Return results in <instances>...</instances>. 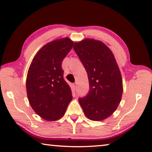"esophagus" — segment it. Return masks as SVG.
Here are the masks:
<instances>
[{
  "mask_svg": "<svg viewBox=\"0 0 152 152\" xmlns=\"http://www.w3.org/2000/svg\"><path fill=\"white\" fill-rule=\"evenodd\" d=\"M73 89H76V88H77V86H76V84H73Z\"/></svg>",
  "mask_w": 152,
  "mask_h": 152,
  "instance_id": "obj_1",
  "label": "esophagus"
}]
</instances>
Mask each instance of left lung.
<instances>
[{"label":"left lung","mask_w":152,"mask_h":152,"mask_svg":"<svg viewBox=\"0 0 152 152\" xmlns=\"http://www.w3.org/2000/svg\"><path fill=\"white\" fill-rule=\"evenodd\" d=\"M73 48L89 79V91L79 98V104L89 119L104 120L116 110L123 94V80L115 58L108 46L95 39L76 42Z\"/></svg>","instance_id":"left-lung-1"}]
</instances>
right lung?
<instances>
[{
	"label": "right lung",
	"instance_id": "1",
	"mask_svg": "<svg viewBox=\"0 0 152 152\" xmlns=\"http://www.w3.org/2000/svg\"><path fill=\"white\" fill-rule=\"evenodd\" d=\"M73 44L68 38L49 42L38 51L29 68L26 80L29 102L35 113L46 121L61 118L73 99L61 64Z\"/></svg>",
	"mask_w": 152,
	"mask_h": 152
}]
</instances>
